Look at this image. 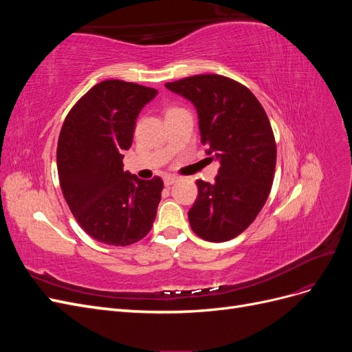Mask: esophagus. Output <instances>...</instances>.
<instances>
[{"instance_id": "esophagus-1", "label": "esophagus", "mask_w": 352, "mask_h": 352, "mask_svg": "<svg viewBox=\"0 0 352 352\" xmlns=\"http://www.w3.org/2000/svg\"><path fill=\"white\" fill-rule=\"evenodd\" d=\"M177 176H175V175H167V176H164V185L166 186H170V185H173L175 182H177Z\"/></svg>"}]
</instances>
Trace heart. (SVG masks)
<instances>
[{
	"instance_id": "b5f03b06",
	"label": "heart",
	"mask_w": 352,
	"mask_h": 352,
	"mask_svg": "<svg viewBox=\"0 0 352 352\" xmlns=\"http://www.w3.org/2000/svg\"><path fill=\"white\" fill-rule=\"evenodd\" d=\"M172 110H175V109H168V110H167V111H172Z\"/></svg>"
}]
</instances>
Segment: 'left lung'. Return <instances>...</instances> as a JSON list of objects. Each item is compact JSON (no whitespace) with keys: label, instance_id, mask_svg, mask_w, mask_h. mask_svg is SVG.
<instances>
[{"label":"left lung","instance_id":"8db88e82","mask_svg":"<svg viewBox=\"0 0 352 352\" xmlns=\"http://www.w3.org/2000/svg\"><path fill=\"white\" fill-rule=\"evenodd\" d=\"M166 88L195 105L201 142L220 160L214 184L197 180L190 229L210 242L236 238L258 216L272 189L276 141L269 117L245 85L221 74H195Z\"/></svg>","mask_w":352,"mask_h":352}]
</instances>
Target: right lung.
<instances>
[{
    "label": "right lung",
    "mask_w": 352,
    "mask_h": 352,
    "mask_svg": "<svg viewBox=\"0 0 352 352\" xmlns=\"http://www.w3.org/2000/svg\"><path fill=\"white\" fill-rule=\"evenodd\" d=\"M157 89L102 80L73 105L61 126L57 170L63 195L79 226L98 242L126 247L151 230L163 180L123 172L135 120Z\"/></svg>",
    "instance_id": "add662e5"
}]
</instances>
